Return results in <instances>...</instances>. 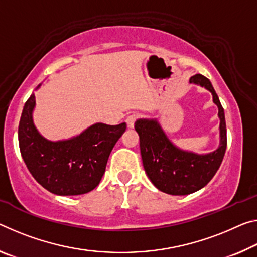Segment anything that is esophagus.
<instances>
[{
    "instance_id": "esophagus-1",
    "label": "esophagus",
    "mask_w": 257,
    "mask_h": 257,
    "mask_svg": "<svg viewBox=\"0 0 257 257\" xmlns=\"http://www.w3.org/2000/svg\"><path fill=\"white\" fill-rule=\"evenodd\" d=\"M138 116H140L138 114H132V115H129L127 119H125L128 128H134V125H135V122L138 119Z\"/></svg>"
}]
</instances>
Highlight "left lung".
Instances as JSON below:
<instances>
[{
	"label": "left lung",
	"instance_id": "1",
	"mask_svg": "<svg viewBox=\"0 0 257 257\" xmlns=\"http://www.w3.org/2000/svg\"><path fill=\"white\" fill-rule=\"evenodd\" d=\"M190 83L209 90L218 107L219 146L216 151L197 154L181 150L169 141L157 119H138L135 122L145 173L153 185L167 194L186 195L206 186L218 170L226 150L225 116L216 91L201 74L191 76Z\"/></svg>",
	"mask_w": 257,
	"mask_h": 257
}]
</instances>
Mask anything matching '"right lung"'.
Masks as SVG:
<instances>
[{
  "instance_id": "add662e5",
  "label": "right lung",
  "mask_w": 257,
  "mask_h": 257,
  "mask_svg": "<svg viewBox=\"0 0 257 257\" xmlns=\"http://www.w3.org/2000/svg\"><path fill=\"white\" fill-rule=\"evenodd\" d=\"M34 107L35 96L32 93L18 127L20 153L32 176L57 195L90 192L99 184L109 153L127 128L125 122L116 125L95 123L70 140L52 142L35 128Z\"/></svg>"
}]
</instances>
